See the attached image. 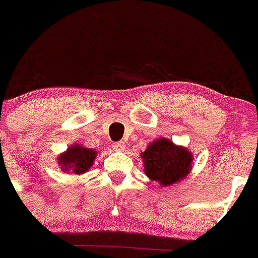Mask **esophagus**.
<instances>
[{
    "instance_id": "34e87169",
    "label": "esophagus",
    "mask_w": 258,
    "mask_h": 258,
    "mask_svg": "<svg viewBox=\"0 0 258 258\" xmlns=\"http://www.w3.org/2000/svg\"><path fill=\"white\" fill-rule=\"evenodd\" d=\"M112 148L115 151H124L125 150V143L124 142H115L112 145Z\"/></svg>"
}]
</instances>
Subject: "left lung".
<instances>
[{
  "label": "left lung",
  "mask_w": 258,
  "mask_h": 258,
  "mask_svg": "<svg viewBox=\"0 0 258 258\" xmlns=\"http://www.w3.org/2000/svg\"><path fill=\"white\" fill-rule=\"evenodd\" d=\"M142 157L148 178L160 181L161 185L176 183L192 169V153L165 138L151 143Z\"/></svg>",
  "instance_id": "obj_1"
}]
</instances>
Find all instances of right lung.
<instances>
[{
  "mask_svg": "<svg viewBox=\"0 0 258 258\" xmlns=\"http://www.w3.org/2000/svg\"><path fill=\"white\" fill-rule=\"evenodd\" d=\"M97 151L84 148L82 146H73L58 157V164L62 171H72L74 174H83L93 165Z\"/></svg>",
  "mask_w": 258,
  "mask_h": 258,
  "instance_id": "1",
  "label": "right lung"
}]
</instances>
